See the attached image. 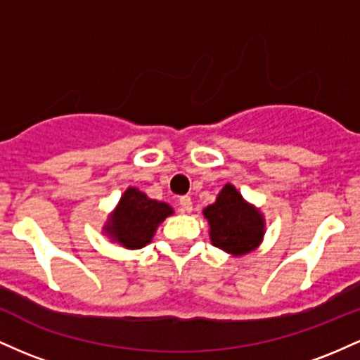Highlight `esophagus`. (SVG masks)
<instances>
[{"label":"esophagus","mask_w":360,"mask_h":360,"mask_svg":"<svg viewBox=\"0 0 360 360\" xmlns=\"http://www.w3.org/2000/svg\"><path fill=\"white\" fill-rule=\"evenodd\" d=\"M179 210L183 213H191L193 210V201L189 196H181L179 198Z\"/></svg>","instance_id":"1"}]
</instances>
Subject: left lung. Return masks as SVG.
I'll return each instance as SVG.
<instances>
[{
    "mask_svg": "<svg viewBox=\"0 0 360 360\" xmlns=\"http://www.w3.org/2000/svg\"><path fill=\"white\" fill-rule=\"evenodd\" d=\"M210 223V238L232 255L249 254L262 242L266 221L255 206L247 203L232 184H225L217 201L203 210Z\"/></svg>",
    "mask_w": 360,
    "mask_h": 360,
    "instance_id": "1",
    "label": "left lung"
}]
</instances>
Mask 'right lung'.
Instances as JSON below:
<instances>
[{
    "mask_svg": "<svg viewBox=\"0 0 360 360\" xmlns=\"http://www.w3.org/2000/svg\"><path fill=\"white\" fill-rule=\"evenodd\" d=\"M172 213L174 210L164 201L150 200L137 188H128L110 214L105 232L127 249H142L150 243L157 226Z\"/></svg>",
    "mask_w": 360,
    "mask_h": 360,
    "instance_id": "right-lung-1",
    "label": "right lung"
}]
</instances>
